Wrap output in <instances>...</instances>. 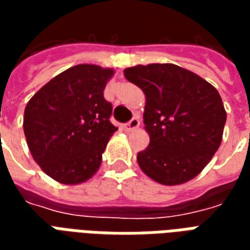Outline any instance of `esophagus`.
Returning a JSON list of instances; mask_svg holds the SVG:
<instances>
[{
	"mask_svg": "<svg viewBox=\"0 0 250 250\" xmlns=\"http://www.w3.org/2000/svg\"><path fill=\"white\" fill-rule=\"evenodd\" d=\"M139 125H141V120H139V118H138V116H134L130 122H127V123H125V127L127 131H132V130H135V128H138Z\"/></svg>",
	"mask_w": 250,
	"mask_h": 250,
	"instance_id": "obj_1",
	"label": "esophagus"
}]
</instances>
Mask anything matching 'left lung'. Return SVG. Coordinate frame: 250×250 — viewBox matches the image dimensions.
I'll return each instance as SVG.
<instances>
[{
    "label": "left lung",
    "mask_w": 250,
    "mask_h": 250,
    "mask_svg": "<svg viewBox=\"0 0 250 250\" xmlns=\"http://www.w3.org/2000/svg\"><path fill=\"white\" fill-rule=\"evenodd\" d=\"M125 76L146 95L150 145L136 157L142 171L167 186L193 179L222 141L226 112L218 91L174 64L131 66Z\"/></svg>",
    "instance_id": "obj_1"
}]
</instances>
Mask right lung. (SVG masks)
<instances>
[{
    "mask_svg": "<svg viewBox=\"0 0 250 250\" xmlns=\"http://www.w3.org/2000/svg\"><path fill=\"white\" fill-rule=\"evenodd\" d=\"M114 71L80 64L62 72L33 95L24 114V132L37 165L65 185L85 182L98 171L102 154L118 130L103 91Z\"/></svg>",
    "mask_w": 250,
    "mask_h": 250,
    "instance_id": "1",
    "label": "right lung"
}]
</instances>
